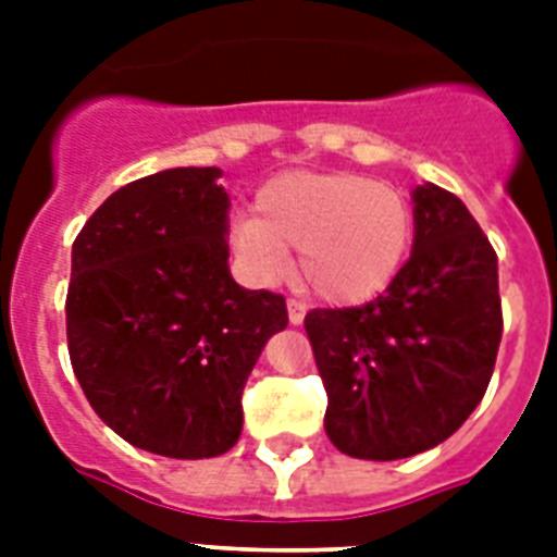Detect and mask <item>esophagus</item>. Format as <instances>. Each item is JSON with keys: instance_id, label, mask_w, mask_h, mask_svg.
<instances>
[{"instance_id": "1", "label": "esophagus", "mask_w": 557, "mask_h": 557, "mask_svg": "<svg viewBox=\"0 0 557 557\" xmlns=\"http://www.w3.org/2000/svg\"><path fill=\"white\" fill-rule=\"evenodd\" d=\"M286 309H288V321H292V326H300L306 318V306L297 304V300H288Z\"/></svg>"}]
</instances>
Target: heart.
I'll list each match as a JSON object with an SVG mask.
<instances>
[{"label":"heart","mask_w":557,"mask_h":557,"mask_svg":"<svg viewBox=\"0 0 557 557\" xmlns=\"http://www.w3.org/2000/svg\"><path fill=\"white\" fill-rule=\"evenodd\" d=\"M413 243V210L396 187L361 173L288 170L257 193V216H239L234 251L260 283L286 271L297 248L300 280L335 306L379 297Z\"/></svg>","instance_id":"heart-1"}]
</instances>
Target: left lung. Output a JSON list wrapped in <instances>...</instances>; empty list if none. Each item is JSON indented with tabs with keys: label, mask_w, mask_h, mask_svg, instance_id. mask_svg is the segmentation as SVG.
I'll list each match as a JSON object with an SVG mask.
<instances>
[{
	"label": "left lung",
	"mask_w": 557,
	"mask_h": 557,
	"mask_svg": "<svg viewBox=\"0 0 557 557\" xmlns=\"http://www.w3.org/2000/svg\"><path fill=\"white\" fill-rule=\"evenodd\" d=\"M330 396L326 436L358 459L436 448L474 413L503 335L497 253L442 187L413 190V251L387 292L358 309L306 314Z\"/></svg>",
	"instance_id": "8db88e82"
}]
</instances>
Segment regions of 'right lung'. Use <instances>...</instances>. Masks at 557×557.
Returning <instances> with one entry per match:
<instances>
[{
  "instance_id": "right-lung-1",
  "label": "right lung",
  "mask_w": 557,
  "mask_h": 557,
  "mask_svg": "<svg viewBox=\"0 0 557 557\" xmlns=\"http://www.w3.org/2000/svg\"><path fill=\"white\" fill-rule=\"evenodd\" d=\"M219 168H173L121 187L72 245L65 332L91 410L159 457H219L243 433V389L286 330V300L227 269Z\"/></svg>"
}]
</instances>
